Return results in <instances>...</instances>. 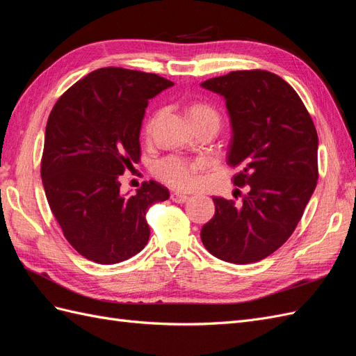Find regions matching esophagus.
<instances>
[{
	"instance_id": "esophagus-1",
	"label": "esophagus",
	"mask_w": 356,
	"mask_h": 356,
	"mask_svg": "<svg viewBox=\"0 0 356 356\" xmlns=\"http://www.w3.org/2000/svg\"><path fill=\"white\" fill-rule=\"evenodd\" d=\"M170 199H172V202H175V203H184V202L188 200V196L184 195V193L175 191V193H172V195H170Z\"/></svg>"
}]
</instances>
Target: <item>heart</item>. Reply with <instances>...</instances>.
<instances>
[{
	"mask_svg": "<svg viewBox=\"0 0 356 356\" xmlns=\"http://www.w3.org/2000/svg\"><path fill=\"white\" fill-rule=\"evenodd\" d=\"M191 120H197V118L204 117H213L220 122V117L213 108L203 104L193 105L188 111ZM207 165L203 159L200 160H190L181 156H168L165 159L159 160L154 165V174L159 179H161L165 184L179 188V190H188L195 187L199 182V172Z\"/></svg>",
	"mask_w": 356,
	"mask_h": 356,
	"instance_id": "b5f03b06",
	"label": "heart"
}]
</instances>
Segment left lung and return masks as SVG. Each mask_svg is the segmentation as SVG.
Returning a JSON list of instances; mask_svg holds the SVG:
<instances>
[{"label":"left lung","mask_w":356,"mask_h":356,"mask_svg":"<svg viewBox=\"0 0 356 356\" xmlns=\"http://www.w3.org/2000/svg\"><path fill=\"white\" fill-rule=\"evenodd\" d=\"M221 95L232 124L227 161L250 186L242 203L212 197L215 215L202 227L204 248L220 260L248 264L281 248L303 217L318 181V134L297 92L263 71H232L203 81Z\"/></svg>","instance_id":"8db88e82"}]
</instances>
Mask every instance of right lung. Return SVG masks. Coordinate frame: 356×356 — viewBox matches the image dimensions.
<instances>
[{
    "mask_svg": "<svg viewBox=\"0 0 356 356\" xmlns=\"http://www.w3.org/2000/svg\"><path fill=\"white\" fill-rule=\"evenodd\" d=\"M170 86L152 72L99 68L71 86L49 115L42 186L65 239L90 261L115 264L143 251L148 208L169 199L156 181L122 195L118 179L141 157L148 99Z\"/></svg>",
    "mask_w": 356,
    "mask_h": 356,
    "instance_id": "1",
    "label": "right lung"
}]
</instances>
